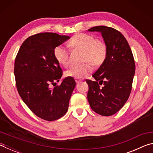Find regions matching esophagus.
<instances>
[{
	"label": "esophagus",
	"instance_id": "esophagus-1",
	"mask_svg": "<svg viewBox=\"0 0 153 153\" xmlns=\"http://www.w3.org/2000/svg\"><path fill=\"white\" fill-rule=\"evenodd\" d=\"M75 81H76V84H78V83H79V82H81V81H82V79H78V78H76V79H75Z\"/></svg>",
	"mask_w": 153,
	"mask_h": 153
}]
</instances>
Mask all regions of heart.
<instances>
[{"label": "heart", "mask_w": 153, "mask_h": 153, "mask_svg": "<svg viewBox=\"0 0 153 153\" xmlns=\"http://www.w3.org/2000/svg\"><path fill=\"white\" fill-rule=\"evenodd\" d=\"M69 45L73 48L84 51V59L88 63L84 66H73L65 72L68 77L82 79L91 73L93 67L100 65L105 61L107 54V46L104 41L97 39L95 36L87 33H77L69 41ZM54 56L58 63L64 67L69 64V53L67 49L62 45L54 49Z\"/></svg>", "instance_id": "1"}]
</instances>
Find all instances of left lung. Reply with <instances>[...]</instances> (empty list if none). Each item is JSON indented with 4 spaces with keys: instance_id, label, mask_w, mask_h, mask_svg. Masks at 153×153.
Wrapping results in <instances>:
<instances>
[{
    "instance_id": "left-lung-1",
    "label": "left lung",
    "mask_w": 153,
    "mask_h": 153,
    "mask_svg": "<svg viewBox=\"0 0 153 153\" xmlns=\"http://www.w3.org/2000/svg\"><path fill=\"white\" fill-rule=\"evenodd\" d=\"M88 31L100 32L107 46L105 61L92 75L95 81L86 79L88 100L94 112L111 116L123 107L130 94L135 74L132 52L123 35L114 28L100 25Z\"/></svg>"
}]
</instances>
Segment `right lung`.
Instances as JSON below:
<instances>
[{
    "label": "right lung",
    "instance_id": "obj_1",
    "mask_svg": "<svg viewBox=\"0 0 153 153\" xmlns=\"http://www.w3.org/2000/svg\"><path fill=\"white\" fill-rule=\"evenodd\" d=\"M69 38L51 32L32 36L23 42L15 58L14 74L19 94L36 115L48 121L67 113L76 86L73 77H67L60 86L50 87L63 75L54 49Z\"/></svg>",
    "mask_w": 153,
    "mask_h": 153
}]
</instances>
